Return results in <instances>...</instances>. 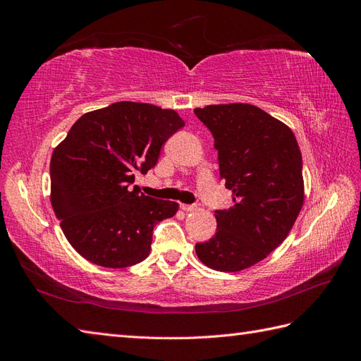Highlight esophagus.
Listing matches in <instances>:
<instances>
[{"label":"esophagus","instance_id":"obj_1","mask_svg":"<svg viewBox=\"0 0 361 361\" xmlns=\"http://www.w3.org/2000/svg\"><path fill=\"white\" fill-rule=\"evenodd\" d=\"M180 209H183L185 212H191V211H195L197 209V204H180Z\"/></svg>","mask_w":361,"mask_h":361}]
</instances>
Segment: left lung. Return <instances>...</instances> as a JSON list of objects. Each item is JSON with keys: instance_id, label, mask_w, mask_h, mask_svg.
Instances as JSON below:
<instances>
[{"instance_id": "1", "label": "left lung", "mask_w": 361, "mask_h": 361, "mask_svg": "<svg viewBox=\"0 0 361 361\" xmlns=\"http://www.w3.org/2000/svg\"><path fill=\"white\" fill-rule=\"evenodd\" d=\"M195 116L214 135L220 178L233 206L216 209V232L195 244L206 267L236 272L264 260L288 236L304 202L302 158L292 130L250 104L207 105Z\"/></svg>"}]
</instances>
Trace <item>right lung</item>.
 Segmentation results:
<instances>
[{
  "mask_svg": "<svg viewBox=\"0 0 361 361\" xmlns=\"http://www.w3.org/2000/svg\"><path fill=\"white\" fill-rule=\"evenodd\" d=\"M183 126L176 111L123 101L81 116L54 149L51 203L84 259L126 268L149 256L154 227L176 214L178 203L130 185L137 171L157 166L162 145Z\"/></svg>",
  "mask_w": 361,
  "mask_h": 361,
  "instance_id": "1",
  "label": "right lung"
}]
</instances>
